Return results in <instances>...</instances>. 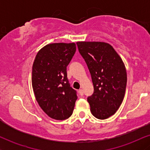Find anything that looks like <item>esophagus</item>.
I'll list each match as a JSON object with an SVG mask.
<instances>
[{
  "label": "esophagus",
  "instance_id": "esophagus-1",
  "mask_svg": "<svg viewBox=\"0 0 150 150\" xmlns=\"http://www.w3.org/2000/svg\"><path fill=\"white\" fill-rule=\"evenodd\" d=\"M78 92H79V94H80V95H81V96H82L84 94V91H83V89H79Z\"/></svg>",
  "mask_w": 150,
  "mask_h": 150
}]
</instances>
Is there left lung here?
I'll return each mask as SVG.
<instances>
[{
    "label": "left lung",
    "mask_w": 150,
    "mask_h": 150,
    "mask_svg": "<svg viewBox=\"0 0 150 150\" xmlns=\"http://www.w3.org/2000/svg\"><path fill=\"white\" fill-rule=\"evenodd\" d=\"M87 63L94 93L87 98L92 114L98 119L113 116L124 99L127 73L123 60L113 46L101 42H77Z\"/></svg>",
    "instance_id": "left-lung-1"
}]
</instances>
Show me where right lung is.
<instances>
[{"label": "right lung", "instance_id": "right-lung-1", "mask_svg": "<svg viewBox=\"0 0 150 150\" xmlns=\"http://www.w3.org/2000/svg\"><path fill=\"white\" fill-rule=\"evenodd\" d=\"M76 51L75 43H53L38 51L32 65V88L39 106L50 118L65 120L77 97L67 78L66 67Z\"/></svg>", "mask_w": 150, "mask_h": 150}]
</instances>
